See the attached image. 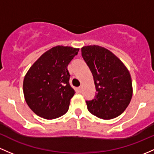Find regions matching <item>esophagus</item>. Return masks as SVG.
Wrapping results in <instances>:
<instances>
[{
    "label": "esophagus",
    "mask_w": 154,
    "mask_h": 154,
    "mask_svg": "<svg viewBox=\"0 0 154 154\" xmlns=\"http://www.w3.org/2000/svg\"><path fill=\"white\" fill-rule=\"evenodd\" d=\"M77 89H78V92H79V93H81V92H82V87H81V86L79 87V88H77Z\"/></svg>",
    "instance_id": "obj_1"
}]
</instances>
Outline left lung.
<instances>
[{"label":"left lung","mask_w":154,"mask_h":154,"mask_svg":"<svg viewBox=\"0 0 154 154\" xmlns=\"http://www.w3.org/2000/svg\"><path fill=\"white\" fill-rule=\"evenodd\" d=\"M81 52L93 74L97 91L93 100L85 101L88 111L103 119L119 116L132 97L128 70L119 58L101 46H84Z\"/></svg>","instance_id":"1"}]
</instances>
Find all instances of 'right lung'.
Returning <instances> with one entry per match:
<instances>
[{
  "label": "right lung",
  "mask_w": 154,
  "mask_h": 154,
  "mask_svg": "<svg viewBox=\"0 0 154 154\" xmlns=\"http://www.w3.org/2000/svg\"><path fill=\"white\" fill-rule=\"evenodd\" d=\"M79 48L57 46L45 52L32 65L23 80V94L28 106L46 119L58 118L69 110L74 90L69 84L68 65Z\"/></svg>",
  "instance_id": "1"
}]
</instances>
